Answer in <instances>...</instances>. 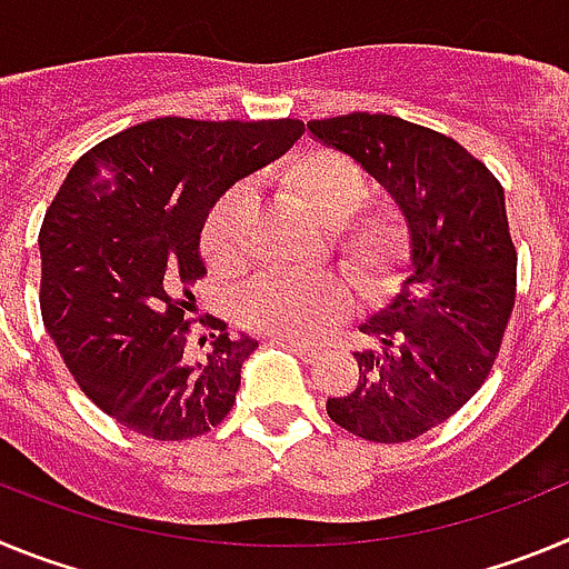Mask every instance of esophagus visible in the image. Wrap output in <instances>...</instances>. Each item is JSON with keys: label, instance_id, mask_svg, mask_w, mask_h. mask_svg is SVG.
<instances>
[{"label": "esophagus", "instance_id": "obj_1", "mask_svg": "<svg viewBox=\"0 0 569 569\" xmlns=\"http://www.w3.org/2000/svg\"><path fill=\"white\" fill-rule=\"evenodd\" d=\"M279 345L290 347V350H293V353L299 356V359H305V361H313L316 356H319V350H316V347H310V345H305V341H296V339H279Z\"/></svg>", "mask_w": 569, "mask_h": 569}]
</instances>
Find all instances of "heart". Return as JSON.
Returning a JSON list of instances; mask_svg holds the SVG:
<instances>
[{
  "label": "heart",
  "mask_w": 569,
  "mask_h": 569,
  "mask_svg": "<svg viewBox=\"0 0 569 569\" xmlns=\"http://www.w3.org/2000/svg\"><path fill=\"white\" fill-rule=\"evenodd\" d=\"M290 204L328 228L330 250L367 299L399 290L410 268L413 233L401 210H359L367 199V173L356 159L333 148L301 150L276 176ZM199 250L216 276H236L250 259V193L230 188L204 216ZM353 308V293L336 273L261 276L236 299L239 321L253 333L313 341Z\"/></svg>",
  "instance_id": "1"
}]
</instances>
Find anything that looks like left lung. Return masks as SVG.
I'll return each mask as SVG.
<instances>
[{
	"label": "left lung",
	"mask_w": 569,
	"mask_h": 569,
	"mask_svg": "<svg viewBox=\"0 0 569 569\" xmlns=\"http://www.w3.org/2000/svg\"><path fill=\"white\" fill-rule=\"evenodd\" d=\"M353 156L410 224V276L361 325L379 347L353 353L359 385L328 416L381 445L419 439L476 396L516 305V248L499 179L456 139L387 113L308 122Z\"/></svg>",
	"instance_id": "1"
}]
</instances>
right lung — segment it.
<instances>
[{
	"mask_svg": "<svg viewBox=\"0 0 569 569\" xmlns=\"http://www.w3.org/2000/svg\"><path fill=\"white\" fill-rule=\"evenodd\" d=\"M301 133L299 119H150L90 148L50 202L39 230L44 328L84 396L133 433L193 439L230 413L259 341L213 319L208 359L190 353L199 230L230 184Z\"/></svg>",
	"mask_w": 569,
	"mask_h": 569,
	"instance_id": "1",
	"label": "right lung"
}]
</instances>
